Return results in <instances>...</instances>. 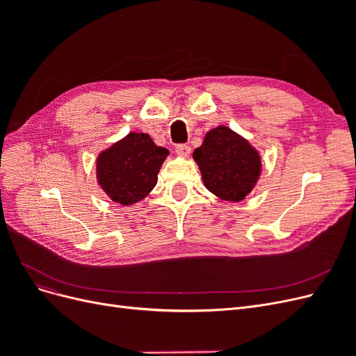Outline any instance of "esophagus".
Wrapping results in <instances>:
<instances>
[{"label":"esophagus","mask_w":356,"mask_h":356,"mask_svg":"<svg viewBox=\"0 0 356 356\" xmlns=\"http://www.w3.org/2000/svg\"><path fill=\"white\" fill-rule=\"evenodd\" d=\"M175 152H177V154H179L182 157H188L190 153H191V148L187 144H178L175 147Z\"/></svg>","instance_id":"1"}]
</instances>
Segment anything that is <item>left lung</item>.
<instances>
[{
	"label": "left lung",
	"instance_id": "obj_1",
	"mask_svg": "<svg viewBox=\"0 0 356 356\" xmlns=\"http://www.w3.org/2000/svg\"><path fill=\"white\" fill-rule=\"evenodd\" d=\"M193 159L200 169L204 187L227 202L243 200L261 174L260 154L227 126H218L204 135Z\"/></svg>",
	"mask_w": 356,
	"mask_h": 356
}]
</instances>
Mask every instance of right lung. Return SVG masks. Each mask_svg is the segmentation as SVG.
Returning <instances> with one entry per match:
<instances>
[{
    "label": "right lung",
    "mask_w": 356,
    "mask_h": 356,
    "mask_svg": "<svg viewBox=\"0 0 356 356\" xmlns=\"http://www.w3.org/2000/svg\"><path fill=\"white\" fill-rule=\"evenodd\" d=\"M168 154V149L157 147L149 135L131 132L98 156L96 178L111 200L127 207L154 188Z\"/></svg>",
    "instance_id": "obj_1"
}]
</instances>
